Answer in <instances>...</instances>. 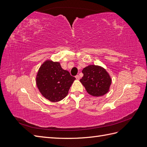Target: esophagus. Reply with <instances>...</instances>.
Here are the masks:
<instances>
[{"label":"esophagus","mask_w":147,"mask_h":147,"mask_svg":"<svg viewBox=\"0 0 147 147\" xmlns=\"http://www.w3.org/2000/svg\"><path fill=\"white\" fill-rule=\"evenodd\" d=\"M75 78H76V79H77V80H79V79H80L79 75H76V76H75Z\"/></svg>","instance_id":"esophagus-1"}]
</instances>
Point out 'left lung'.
<instances>
[{"instance_id": "8db88e82", "label": "left lung", "mask_w": 147, "mask_h": 147, "mask_svg": "<svg viewBox=\"0 0 147 147\" xmlns=\"http://www.w3.org/2000/svg\"><path fill=\"white\" fill-rule=\"evenodd\" d=\"M80 82L86 91L93 96H102L109 91L112 79L106 70L99 65H90L82 70Z\"/></svg>"}]
</instances>
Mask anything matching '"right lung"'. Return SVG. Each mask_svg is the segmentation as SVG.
Here are the masks:
<instances>
[{
  "label": "right lung",
  "mask_w": 147,
  "mask_h": 147,
  "mask_svg": "<svg viewBox=\"0 0 147 147\" xmlns=\"http://www.w3.org/2000/svg\"><path fill=\"white\" fill-rule=\"evenodd\" d=\"M75 78L62 69L58 62L47 60L40 66L36 77L39 91L51 102H58L68 94Z\"/></svg>",
  "instance_id": "add662e5"
}]
</instances>
